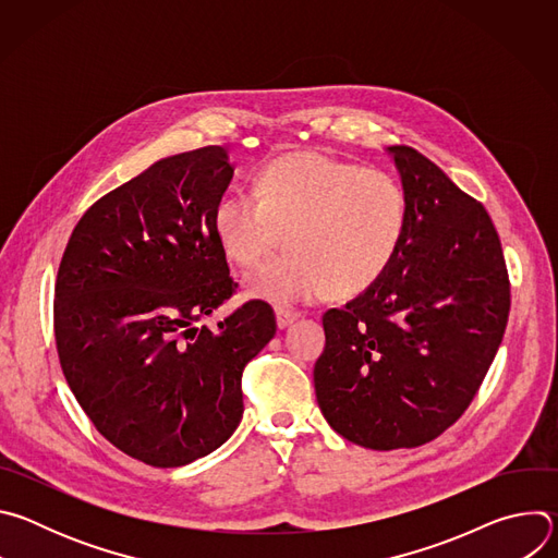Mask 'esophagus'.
<instances>
[{
    "mask_svg": "<svg viewBox=\"0 0 558 558\" xmlns=\"http://www.w3.org/2000/svg\"><path fill=\"white\" fill-rule=\"evenodd\" d=\"M300 317V313L298 311H293V308H276V325H278V329H287L291 323H295Z\"/></svg>",
    "mask_w": 558,
    "mask_h": 558,
    "instance_id": "obj_1",
    "label": "esophagus"
}]
</instances>
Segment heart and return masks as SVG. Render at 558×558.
I'll return each instance as SVG.
<instances>
[{"mask_svg": "<svg viewBox=\"0 0 558 558\" xmlns=\"http://www.w3.org/2000/svg\"><path fill=\"white\" fill-rule=\"evenodd\" d=\"M254 194L222 196L211 225L241 267L263 263L287 233L289 252L245 278L250 298L278 306L362 295L388 274L409 231L411 196L400 177L323 151L274 158Z\"/></svg>", "mask_w": 558, "mask_h": 558, "instance_id": "heart-1", "label": "heart"}]
</instances>
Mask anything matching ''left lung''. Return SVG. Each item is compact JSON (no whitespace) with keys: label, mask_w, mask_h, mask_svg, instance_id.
I'll return each mask as SVG.
<instances>
[{"label":"left lung","mask_w":558,"mask_h":558,"mask_svg":"<svg viewBox=\"0 0 558 558\" xmlns=\"http://www.w3.org/2000/svg\"><path fill=\"white\" fill-rule=\"evenodd\" d=\"M388 151L411 196L400 256L368 291L323 315L317 404L344 439L417 448L470 407L506 333L510 280L486 207L409 145Z\"/></svg>","instance_id":"left-lung-1"}]
</instances>
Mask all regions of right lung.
I'll use <instances>...</instances> for the list:
<instances>
[{
  "mask_svg": "<svg viewBox=\"0 0 558 558\" xmlns=\"http://www.w3.org/2000/svg\"><path fill=\"white\" fill-rule=\"evenodd\" d=\"M231 177L220 145L161 158L82 216L59 265L65 381L112 446L154 468L192 463L231 437L243 371L276 336L263 300L214 331L198 325L238 287L211 225Z\"/></svg>",
  "mask_w": 558,
  "mask_h": 558,
  "instance_id": "add662e5",
  "label": "right lung"
}]
</instances>
